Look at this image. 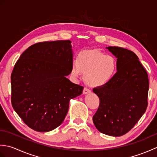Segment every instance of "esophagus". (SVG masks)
<instances>
[{
  "instance_id": "34e87169",
  "label": "esophagus",
  "mask_w": 157,
  "mask_h": 157,
  "mask_svg": "<svg viewBox=\"0 0 157 157\" xmlns=\"http://www.w3.org/2000/svg\"><path fill=\"white\" fill-rule=\"evenodd\" d=\"M91 90L90 89H88V88L84 87V90H83V94H88V93H90Z\"/></svg>"
}]
</instances>
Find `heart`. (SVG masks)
<instances>
[{
	"mask_svg": "<svg viewBox=\"0 0 157 157\" xmlns=\"http://www.w3.org/2000/svg\"><path fill=\"white\" fill-rule=\"evenodd\" d=\"M117 70V61L113 55L92 50L79 52L71 65L70 74L80 78L85 73V79L92 87H101L112 80Z\"/></svg>",
	"mask_w": 157,
	"mask_h": 157,
	"instance_id": "heart-1",
	"label": "heart"
}]
</instances>
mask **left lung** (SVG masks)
<instances>
[{
	"mask_svg": "<svg viewBox=\"0 0 157 157\" xmlns=\"http://www.w3.org/2000/svg\"><path fill=\"white\" fill-rule=\"evenodd\" d=\"M117 61V71L109 84L94 88L100 104L93 122L100 132L112 136L127 134L148 106V73L134 52L109 46Z\"/></svg>",
	"mask_w": 157,
	"mask_h": 157,
	"instance_id": "left-lung-1",
	"label": "left lung"
}]
</instances>
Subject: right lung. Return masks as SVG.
<instances>
[{
    "instance_id": "1",
    "label": "right lung",
    "mask_w": 157,
    "mask_h": 157,
    "mask_svg": "<svg viewBox=\"0 0 157 157\" xmlns=\"http://www.w3.org/2000/svg\"><path fill=\"white\" fill-rule=\"evenodd\" d=\"M71 41L38 42L23 52L11 73V104L29 128L49 132L64 121L70 99L84 87L66 78L73 62Z\"/></svg>"
}]
</instances>
